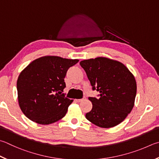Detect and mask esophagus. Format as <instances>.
I'll list each match as a JSON object with an SVG mask.
<instances>
[{
	"instance_id": "obj_1",
	"label": "esophagus",
	"mask_w": 159,
	"mask_h": 159,
	"mask_svg": "<svg viewBox=\"0 0 159 159\" xmlns=\"http://www.w3.org/2000/svg\"><path fill=\"white\" fill-rule=\"evenodd\" d=\"M85 97H83V99H76V101L77 102H82V101L85 100Z\"/></svg>"
}]
</instances>
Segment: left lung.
<instances>
[{
	"label": "left lung",
	"mask_w": 159,
	"mask_h": 159,
	"mask_svg": "<svg viewBox=\"0 0 159 159\" xmlns=\"http://www.w3.org/2000/svg\"><path fill=\"white\" fill-rule=\"evenodd\" d=\"M93 90L99 98L89 97L92 108L87 120L102 128L119 125L134 106L137 85L134 75L122 62L99 57L80 61Z\"/></svg>",
	"instance_id": "1"
}]
</instances>
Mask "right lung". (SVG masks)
<instances>
[{"mask_svg":"<svg viewBox=\"0 0 159 159\" xmlns=\"http://www.w3.org/2000/svg\"><path fill=\"white\" fill-rule=\"evenodd\" d=\"M79 60L44 56L34 60L19 74L16 83L19 104L28 119L49 125L65 117L73 102L65 97V77Z\"/></svg>","mask_w":159,"mask_h":159,"instance_id":"1","label":"right lung"}]
</instances>
